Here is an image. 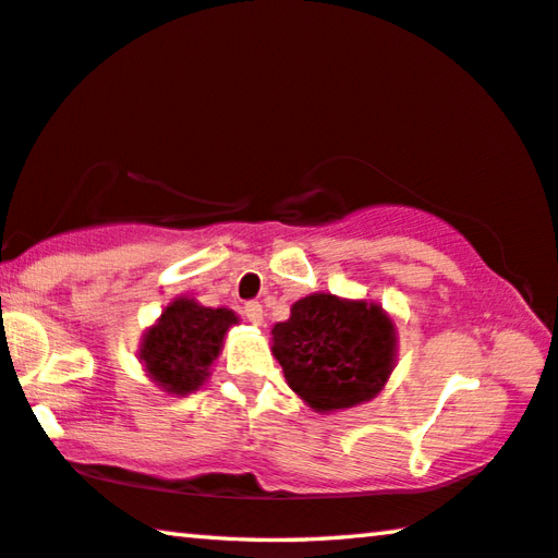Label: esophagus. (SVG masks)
<instances>
[{"mask_svg": "<svg viewBox=\"0 0 558 558\" xmlns=\"http://www.w3.org/2000/svg\"><path fill=\"white\" fill-rule=\"evenodd\" d=\"M243 315H245V320H247V323H253V325H263V317H265V313H263V305H258V303H245V307H243Z\"/></svg>", "mask_w": 558, "mask_h": 558, "instance_id": "esophagus-1", "label": "esophagus"}]
</instances>
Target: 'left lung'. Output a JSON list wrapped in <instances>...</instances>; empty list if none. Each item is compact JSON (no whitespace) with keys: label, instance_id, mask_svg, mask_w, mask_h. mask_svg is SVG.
Masks as SVG:
<instances>
[{"label":"left lung","instance_id":"8db88e82","mask_svg":"<svg viewBox=\"0 0 558 558\" xmlns=\"http://www.w3.org/2000/svg\"><path fill=\"white\" fill-rule=\"evenodd\" d=\"M270 335L288 387L320 414L369 402L397 365V327L375 300L305 295Z\"/></svg>","mask_w":558,"mask_h":558}]
</instances>
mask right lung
Segmentation results:
<instances>
[{
	"label": "right lung",
	"instance_id": "1",
	"mask_svg": "<svg viewBox=\"0 0 558 558\" xmlns=\"http://www.w3.org/2000/svg\"><path fill=\"white\" fill-rule=\"evenodd\" d=\"M233 325H238V315L228 307H206L196 298L179 295L146 327L138 362L158 390L175 397L191 395L210 377Z\"/></svg>",
	"mask_w": 558,
	"mask_h": 558
}]
</instances>
